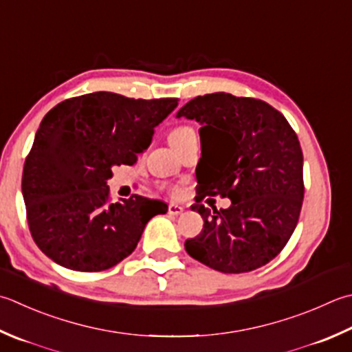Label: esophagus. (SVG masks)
<instances>
[{
	"label": "esophagus",
	"mask_w": 352,
	"mask_h": 352,
	"mask_svg": "<svg viewBox=\"0 0 352 352\" xmlns=\"http://www.w3.org/2000/svg\"><path fill=\"white\" fill-rule=\"evenodd\" d=\"M183 210H184L183 206H178V204H174V203L169 204V208H168L169 215H174V217L180 215V213H183Z\"/></svg>",
	"instance_id": "34e87169"
}]
</instances>
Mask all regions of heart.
<instances>
[{"instance_id": "b5f03b06", "label": "heart", "mask_w": 352, "mask_h": 352, "mask_svg": "<svg viewBox=\"0 0 352 352\" xmlns=\"http://www.w3.org/2000/svg\"><path fill=\"white\" fill-rule=\"evenodd\" d=\"M192 134H195L194 131H192V128H189V126H178V128H175L170 133L169 140H170V143H174V142H178V140H183V139H186V137L192 135ZM174 192L177 194L178 189H174Z\"/></svg>"}]
</instances>
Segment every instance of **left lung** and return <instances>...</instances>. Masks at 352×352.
I'll return each instance as SVG.
<instances>
[{"instance_id":"left-lung-1","label":"left lung","mask_w":352,"mask_h":352,"mask_svg":"<svg viewBox=\"0 0 352 352\" xmlns=\"http://www.w3.org/2000/svg\"><path fill=\"white\" fill-rule=\"evenodd\" d=\"M177 117L201 125L197 203L215 195L232 203L221 210L192 206L204 226L186 239V252L223 273L270 263L293 235L304 199V155L290 123L263 100L227 93L198 96Z\"/></svg>"}]
</instances>
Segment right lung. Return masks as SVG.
Wrapping results in <instances>:
<instances>
[{"mask_svg":"<svg viewBox=\"0 0 352 352\" xmlns=\"http://www.w3.org/2000/svg\"><path fill=\"white\" fill-rule=\"evenodd\" d=\"M177 99L98 91L58 103L41 122L23 172L33 241L74 272H102L135 250L144 226L168 206L134 195L109 203L113 168L133 166Z\"/></svg>","mask_w":352,"mask_h":352,"instance_id":"right-lung-1","label":"right lung"}]
</instances>
